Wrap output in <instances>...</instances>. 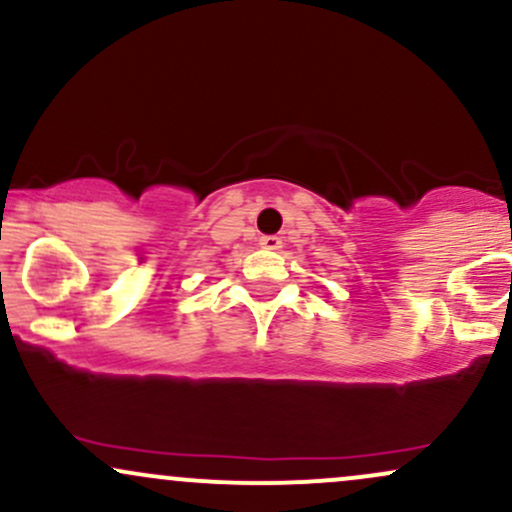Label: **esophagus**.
<instances>
[{"label": "esophagus", "instance_id": "esophagus-1", "mask_svg": "<svg viewBox=\"0 0 512 512\" xmlns=\"http://www.w3.org/2000/svg\"><path fill=\"white\" fill-rule=\"evenodd\" d=\"M260 245L264 250H279L281 248V238L276 236H262L260 238Z\"/></svg>", "mask_w": 512, "mask_h": 512}]
</instances>
